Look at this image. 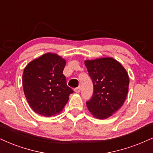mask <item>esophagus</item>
Returning a JSON list of instances; mask_svg holds the SVG:
<instances>
[{
	"instance_id": "obj_1",
	"label": "esophagus",
	"mask_w": 153,
	"mask_h": 153,
	"mask_svg": "<svg viewBox=\"0 0 153 153\" xmlns=\"http://www.w3.org/2000/svg\"><path fill=\"white\" fill-rule=\"evenodd\" d=\"M81 91V87L80 86H79V87H76L74 88V91L76 92V93H79Z\"/></svg>"
}]
</instances>
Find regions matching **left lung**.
Wrapping results in <instances>:
<instances>
[{
	"label": "left lung",
	"mask_w": 153,
	"mask_h": 153,
	"mask_svg": "<svg viewBox=\"0 0 153 153\" xmlns=\"http://www.w3.org/2000/svg\"><path fill=\"white\" fill-rule=\"evenodd\" d=\"M84 64L94 85L93 96L86 106L95 118H108L125 102L128 74L121 64L112 57L85 60Z\"/></svg>",
	"instance_id": "8db88e82"
}]
</instances>
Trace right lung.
Masks as SVG:
<instances>
[{
    "label": "right lung",
    "instance_id": "obj_1",
    "mask_svg": "<svg viewBox=\"0 0 153 153\" xmlns=\"http://www.w3.org/2000/svg\"><path fill=\"white\" fill-rule=\"evenodd\" d=\"M66 60L55 53H46L33 60L22 74V86L30 108L41 116L59 114L73 90L63 74Z\"/></svg>",
    "mask_w": 153,
    "mask_h": 153
}]
</instances>
